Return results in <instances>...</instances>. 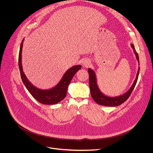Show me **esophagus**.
Segmentation results:
<instances>
[{"mask_svg": "<svg viewBox=\"0 0 153 153\" xmlns=\"http://www.w3.org/2000/svg\"><path fill=\"white\" fill-rule=\"evenodd\" d=\"M82 64L84 67H88L89 65V62L87 60H84L82 62Z\"/></svg>", "mask_w": 153, "mask_h": 153, "instance_id": "1", "label": "esophagus"}]
</instances>
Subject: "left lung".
<instances>
[{"instance_id": "1", "label": "left lung", "mask_w": 153, "mask_h": 153, "mask_svg": "<svg viewBox=\"0 0 153 153\" xmlns=\"http://www.w3.org/2000/svg\"><path fill=\"white\" fill-rule=\"evenodd\" d=\"M131 47L134 49V52L135 55H136L137 59L138 62V64L140 65V61H139V56L138 55V53L136 52V50L135 49L134 45L133 44H131ZM89 75V87H90V91L91 94L92 98L99 105H103V106H107V107H116L118 105H121L124 102H125L131 95L132 92L133 91L139 76L140 73V67L138 70L137 74L136 76V79L134 82V83L132 84V86L130 88V89L125 94L123 95H121L120 96L114 97H108L105 95H104L100 89L97 82V77L95 71L91 69L88 68V69Z\"/></svg>"}]
</instances>
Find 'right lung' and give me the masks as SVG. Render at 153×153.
I'll use <instances>...</instances> for the list:
<instances>
[{"mask_svg": "<svg viewBox=\"0 0 153 153\" xmlns=\"http://www.w3.org/2000/svg\"><path fill=\"white\" fill-rule=\"evenodd\" d=\"M24 40V39H23L21 43L18 56L19 68L20 70L21 77L24 85L30 94L41 104L53 105L59 102L66 97L67 89L72 78L76 73L81 68L82 66L80 65H77L69 68L64 73L59 82L55 86L45 90L39 89L34 86L28 80L22 70L21 56Z\"/></svg>", "mask_w": 153, "mask_h": 153, "instance_id": "right-lung-1", "label": "right lung"}]
</instances>
